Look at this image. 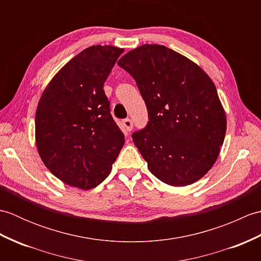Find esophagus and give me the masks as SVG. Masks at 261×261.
<instances>
[{
	"label": "esophagus",
	"mask_w": 261,
	"mask_h": 261,
	"mask_svg": "<svg viewBox=\"0 0 261 261\" xmlns=\"http://www.w3.org/2000/svg\"><path fill=\"white\" fill-rule=\"evenodd\" d=\"M122 123H123L124 129H125L127 132H130V131L132 130V127H134V123H132V121H131L130 119L123 120V122H122Z\"/></svg>",
	"instance_id": "1"
}]
</instances>
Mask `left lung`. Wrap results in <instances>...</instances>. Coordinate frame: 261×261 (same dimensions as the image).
<instances>
[{
	"label": "left lung",
	"instance_id": "1",
	"mask_svg": "<svg viewBox=\"0 0 261 261\" xmlns=\"http://www.w3.org/2000/svg\"><path fill=\"white\" fill-rule=\"evenodd\" d=\"M134 77L149 122L132 135L148 168L170 186H187L213 167L223 145L226 115L210 76L162 45H142L118 62Z\"/></svg>",
	"mask_w": 261,
	"mask_h": 261
}]
</instances>
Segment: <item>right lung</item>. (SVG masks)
<instances>
[{
  "label": "right lung",
  "mask_w": 261,
  "mask_h": 261,
  "mask_svg": "<svg viewBox=\"0 0 261 261\" xmlns=\"http://www.w3.org/2000/svg\"><path fill=\"white\" fill-rule=\"evenodd\" d=\"M124 49L91 46L59 69L36 112V143L50 173L87 191L107 178L124 145L103 86Z\"/></svg>",
  "instance_id": "add662e5"
}]
</instances>
